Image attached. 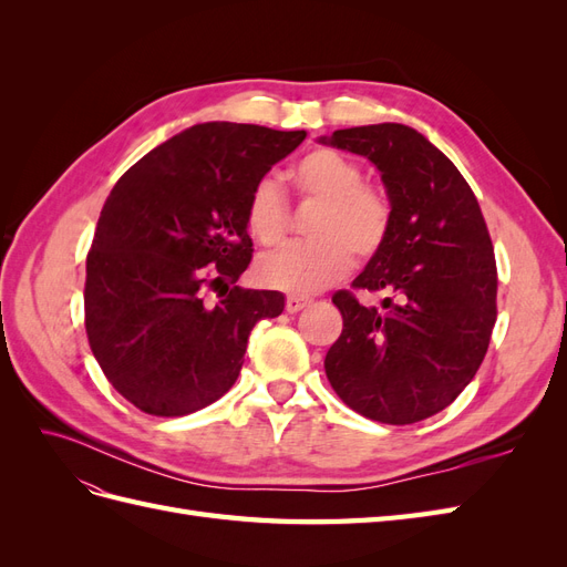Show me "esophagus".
Wrapping results in <instances>:
<instances>
[{
	"label": "esophagus",
	"instance_id": "obj_1",
	"mask_svg": "<svg viewBox=\"0 0 567 567\" xmlns=\"http://www.w3.org/2000/svg\"><path fill=\"white\" fill-rule=\"evenodd\" d=\"M310 302H312L310 298H302V296H288V298H286V312L296 315V312H300L302 307H307Z\"/></svg>",
	"mask_w": 567,
	"mask_h": 567
}]
</instances>
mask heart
Returning <instances> with one entry per match:
<instances>
[{"label": "heart", "mask_w": 567, "mask_h": 567, "mask_svg": "<svg viewBox=\"0 0 567 567\" xmlns=\"http://www.w3.org/2000/svg\"><path fill=\"white\" fill-rule=\"evenodd\" d=\"M300 196L317 200L310 244H290L255 262L260 284L286 293H317L352 267V252L369 260L390 231V200L381 188L362 184V167L331 148L302 156L288 173ZM246 227L257 244L274 246L286 229V200L271 179H260L248 196Z\"/></svg>", "instance_id": "b5f03b06"}]
</instances>
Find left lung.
Listing matches in <instances>:
<instances>
[{
    "label": "left lung",
    "instance_id": "left-lung-1",
    "mask_svg": "<svg viewBox=\"0 0 567 567\" xmlns=\"http://www.w3.org/2000/svg\"><path fill=\"white\" fill-rule=\"evenodd\" d=\"M323 146L381 173L390 231L354 288L385 293L381 310L350 290L333 302L342 333L323 369L357 414L416 423L450 406L480 369L496 321V262L475 194L456 165L400 123L336 130Z\"/></svg>",
    "mask_w": 567,
    "mask_h": 567
}]
</instances>
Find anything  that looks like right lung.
<instances>
[{"instance_id": "obj_1", "label": "right lung", "mask_w": 567, "mask_h": 567, "mask_svg": "<svg viewBox=\"0 0 567 567\" xmlns=\"http://www.w3.org/2000/svg\"><path fill=\"white\" fill-rule=\"evenodd\" d=\"M305 130L200 123L117 179L84 284L90 348L111 385L151 416H186L238 379L248 336L284 312L279 290L236 286L252 241L246 205Z\"/></svg>"}]
</instances>
